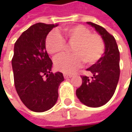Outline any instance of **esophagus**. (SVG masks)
I'll list each match as a JSON object with an SVG mask.
<instances>
[{
    "label": "esophagus",
    "mask_w": 132,
    "mask_h": 132,
    "mask_svg": "<svg viewBox=\"0 0 132 132\" xmlns=\"http://www.w3.org/2000/svg\"><path fill=\"white\" fill-rule=\"evenodd\" d=\"M63 76H64L65 79H68V78H71V77L72 76V75H71V74H67V73H64V74H63Z\"/></svg>",
    "instance_id": "34e87169"
}]
</instances>
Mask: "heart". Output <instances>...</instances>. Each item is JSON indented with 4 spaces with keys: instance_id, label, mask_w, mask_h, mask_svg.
Instances as JSON below:
<instances>
[{
    "instance_id": "b5f03b06",
    "label": "heart",
    "mask_w": 132,
    "mask_h": 132,
    "mask_svg": "<svg viewBox=\"0 0 132 132\" xmlns=\"http://www.w3.org/2000/svg\"><path fill=\"white\" fill-rule=\"evenodd\" d=\"M65 38L69 43H73L71 55L63 54L56 57L54 65L56 69L63 72H71L80 66L82 60L86 65H92L102 56L105 43L102 37L92 34L83 25L67 27L64 29ZM65 48V41L56 32L50 33L46 40V49L48 53L56 56Z\"/></svg>"
}]
</instances>
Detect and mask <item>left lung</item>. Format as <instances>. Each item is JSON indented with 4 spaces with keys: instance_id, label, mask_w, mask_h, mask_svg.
<instances>
[{
    "instance_id": "8db88e82",
    "label": "left lung",
    "mask_w": 132,
    "mask_h": 132,
    "mask_svg": "<svg viewBox=\"0 0 132 132\" xmlns=\"http://www.w3.org/2000/svg\"><path fill=\"white\" fill-rule=\"evenodd\" d=\"M95 28L105 43L103 56L86 70L91 77L82 76V86L76 89L79 101L89 107H100L106 104L114 95L120 76L119 53L116 39L102 27L92 22H86Z\"/></svg>"
}]
</instances>
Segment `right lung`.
Segmentation results:
<instances>
[{"label": "right lung", "mask_w": 132, "mask_h": 132, "mask_svg": "<svg viewBox=\"0 0 132 132\" xmlns=\"http://www.w3.org/2000/svg\"><path fill=\"white\" fill-rule=\"evenodd\" d=\"M58 24L37 23L16 41L12 68L14 86L22 102L30 110L50 109L58 98V88L64 80L62 72H51L53 63L46 50V38Z\"/></svg>", "instance_id": "obj_1"}]
</instances>
